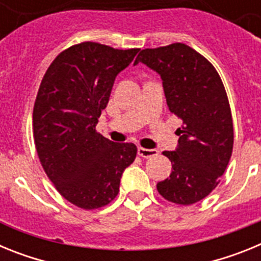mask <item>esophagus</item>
Returning a JSON list of instances; mask_svg holds the SVG:
<instances>
[{"label":"esophagus","mask_w":261,"mask_h":261,"mask_svg":"<svg viewBox=\"0 0 261 261\" xmlns=\"http://www.w3.org/2000/svg\"><path fill=\"white\" fill-rule=\"evenodd\" d=\"M138 155L141 158H150V156H155L158 154V150L155 149H145V147H138L137 149Z\"/></svg>","instance_id":"1"}]
</instances>
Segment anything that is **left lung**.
<instances>
[{"mask_svg":"<svg viewBox=\"0 0 261 261\" xmlns=\"http://www.w3.org/2000/svg\"><path fill=\"white\" fill-rule=\"evenodd\" d=\"M138 62L161 75L168 110L183 120L175 151H163L172 171L156 190L174 204H195L218 186L232 153V117L222 81L208 60L183 43L142 49Z\"/></svg>","mask_w":261,"mask_h":261,"instance_id":"left-lung-1","label":"left lung"}]
</instances>
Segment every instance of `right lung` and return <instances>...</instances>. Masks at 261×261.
<instances>
[{"mask_svg": "<svg viewBox=\"0 0 261 261\" xmlns=\"http://www.w3.org/2000/svg\"><path fill=\"white\" fill-rule=\"evenodd\" d=\"M137 52L85 41L62 50L41 80L32 114L36 151L60 195L78 208L110 204L136 158L135 144H115L95 126L115 78Z\"/></svg>", "mask_w": 261, "mask_h": 261, "instance_id": "right-lung-1", "label": "right lung"}]
</instances>
